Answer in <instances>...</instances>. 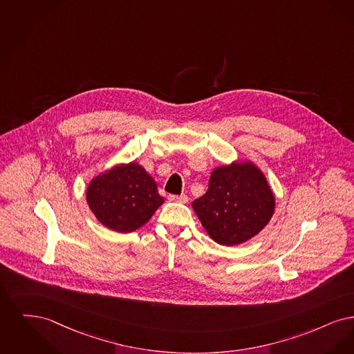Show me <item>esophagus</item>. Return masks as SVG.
Instances as JSON below:
<instances>
[{
  "label": "esophagus",
  "mask_w": 354,
  "mask_h": 354,
  "mask_svg": "<svg viewBox=\"0 0 354 354\" xmlns=\"http://www.w3.org/2000/svg\"><path fill=\"white\" fill-rule=\"evenodd\" d=\"M168 200L170 202H178V203H186L189 198H187V196H185V194H181V196H176V194H170L169 197H168Z\"/></svg>",
  "instance_id": "34e87169"
}]
</instances>
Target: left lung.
Here are the masks:
<instances>
[{"label":"left lung","mask_w":354,"mask_h":354,"mask_svg":"<svg viewBox=\"0 0 354 354\" xmlns=\"http://www.w3.org/2000/svg\"><path fill=\"white\" fill-rule=\"evenodd\" d=\"M192 206L213 241L235 246L267 226L275 210V197L257 165L238 161L213 170L207 192Z\"/></svg>","instance_id":"1"}]
</instances>
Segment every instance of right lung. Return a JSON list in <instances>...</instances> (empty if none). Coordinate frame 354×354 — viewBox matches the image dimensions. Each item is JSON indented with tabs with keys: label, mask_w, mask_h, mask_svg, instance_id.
<instances>
[{
	"label": "right lung",
	"mask_w": 354,
	"mask_h": 354,
	"mask_svg": "<svg viewBox=\"0 0 354 354\" xmlns=\"http://www.w3.org/2000/svg\"><path fill=\"white\" fill-rule=\"evenodd\" d=\"M86 200L97 221L118 232L138 230L164 203L156 181L138 162L120 164L96 176Z\"/></svg>",
	"instance_id": "1"
}]
</instances>
